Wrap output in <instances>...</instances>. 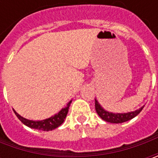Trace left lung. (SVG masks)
Instances as JSON below:
<instances>
[{"label": "left lung", "instance_id": "obj_1", "mask_svg": "<svg viewBox=\"0 0 158 158\" xmlns=\"http://www.w3.org/2000/svg\"><path fill=\"white\" fill-rule=\"evenodd\" d=\"M95 108H96L97 113L98 114V116L102 119H104L105 121H107V122H110V123L118 124V123H123L126 121H128L133 118H135L143 110V106L134 112H124V113H113V112H108V111L105 110L98 103V101L95 99Z\"/></svg>", "mask_w": 158, "mask_h": 158}]
</instances>
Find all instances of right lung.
Listing matches in <instances>:
<instances>
[{
  "instance_id": "1",
  "label": "right lung",
  "mask_w": 158,
  "mask_h": 158,
  "mask_svg": "<svg viewBox=\"0 0 158 158\" xmlns=\"http://www.w3.org/2000/svg\"><path fill=\"white\" fill-rule=\"evenodd\" d=\"M71 102H72V100H70L67 104V106H65L64 108H62L58 113L54 114L53 116L50 117V118L43 119V120L28 119V118L22 117L21 115H19L15 110H14V112L16 115V117L21 120L23 124H24L25 126L31 127V128L41 131H52L53 129H55V128H57L58 127H60L64 122L65 118L67 117V114L69 112V108Z\"/></svg>"
}]
</instances>
